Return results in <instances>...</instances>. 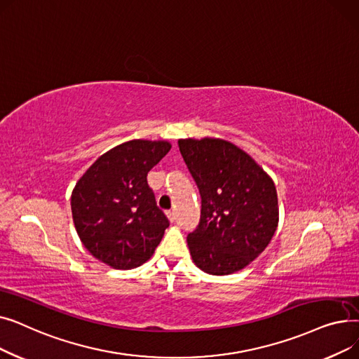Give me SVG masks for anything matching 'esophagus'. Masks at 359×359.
<instances>
[{"label":"esophagus","instance_id":"1","mask_svg":"<svg viewBox=\"0 0 359 359\" xmlns=\"http://www.w3.org/2000/svg\"><path fill=\"white\" fill-rule=\"evenodd\" d=\"M165 214H167L168 219H170V221H172V222H173V221L176 219V214H175V211H167Z\"/></svg>","mask_w":359,"mask_h":359}]
</instances>
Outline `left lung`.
<instances>
[{
	"label": "left lung",
	"instance_id": "obj_1",
	"mask_svg": "<svg viewBox=\"0 0 359 359\" xmlns=\"http://www.w3.org/2000/svg\"><path fill=\"white\" fill-rule=\"evenodd\" d=\"M201 195V219L187 234L195 265L210 275L246 268L272 240L279 219L272 179L248 153L217 140H179Z\"/></svg>",
	"mask_w": 359,
	"mask_h": 359
}]
</instances>
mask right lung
I'll return each instance as SVG.
<instances>
[{"label": "right lung", "mask_w": 359, "mask_h": 359, "mask_svg": "<svg viewBox=\"0 0 359 359\" xmlns=\"http://www.w3.org/2000/svg\"><path fill=\"white\" fill-rule=\"evenodd\" d=\"M172 148L167 141L134 140L99 157L75 184L71 210L84 248L115 269L145 263L168 219L157 206L147 175Z\"/></svg>", "instance_id": "1"}]
</instances>
